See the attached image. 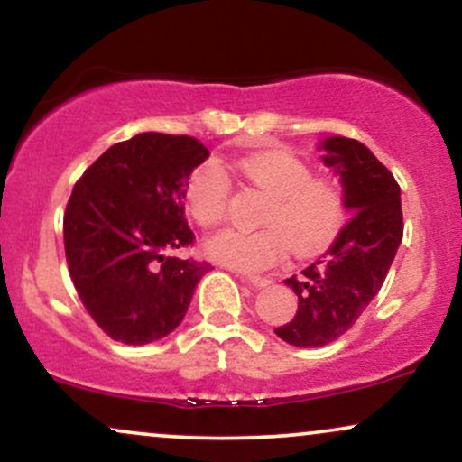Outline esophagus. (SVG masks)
I'll return each instance as SVG.
<instances>
[{
	"label": "esophagus",
	"mask_w": 462,
	"mask_h": 462,
	"mask_svg": "<svg viewBox=\"0 0 462 462\" xmlns=\"http://www.w3.org/2000/svg\"><path fill=\"white\" fill-rule=\"evenodd\" d=\"M243 280H245L247 284L256 286V289H264V286L272 284V280H269V278H261V275H243Z\"/></svg>",
	"instance_id": "obj_1"
}]
</instances>
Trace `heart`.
Here are the masks:
<instances>
[{"label":"heart","mask_w":462,"mask_h":462,"mask_svg":"<svg viewBox=\"0 0 462 462\" xmlns=\"http://www.w3.org/2000/svg\"><path fill=\"white\" fill-rule=\"evenodd\" d=\"M238 171L252 187L269 198L261 215V230L217 232L204 241L210 261L261 272L278 261L289 247L295 256H312L326 249L346 224V201L330 180L312 178L309 164L293 153L275 150L243 158ZM230 180L219 162L204 161L190 171L184 204L199 226H217L226 217Z\"/></svg>","instance_id":"heart-1"}]
</instances>
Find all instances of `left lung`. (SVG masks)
I'll return each instance as SVG.
<instances>
[{
  "label": "left lung",
  "instance_id": "left-lung-1",
  "mask_svg": "<svg viewBox=\"0 0 462 462\" xmlns=\"http://www.w3.org/2000/svg\"><path fill=\"white\" fill-rule=\"evenodd\" d=\"M319 150L321 162L341 182L352 219L323 261L284 280L298 295V312L275 334L295 347L328 346L356 323L384 284L404 230L400 187L369 147L328 136Z\"/></svg>",
  "mask_w": 462,
  "mask_h": 462
}]
</instances>
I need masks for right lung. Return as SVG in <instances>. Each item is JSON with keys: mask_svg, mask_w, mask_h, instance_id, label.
I'll return each mask as SVG.
<instances>
[{"mask_svg": "<svg viewBox=\"0 0 462 462\" xmlns=\"http://www.w3.org/2000/svg\"><path fill=\"white\" fill-rule=\"evenodd\" d=\"M208 156L190 136L143 132L106 150L73 187L69 273L84 309L115 341L145 346L176 330L210 269L169 254L193 243L184 189Z\"/></svg>", "mask_w": 462, "mask_h": 462, "instance_id": "obj_1", "label": "right lung"}]
</instances>
